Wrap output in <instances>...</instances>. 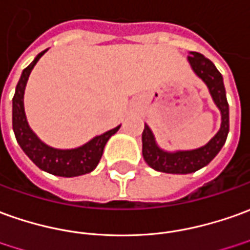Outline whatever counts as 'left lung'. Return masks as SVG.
Masks as SVG:
<instances>
[{"label": "left lung", "mask_w": 250, "mask_h": 250, "mask_svg": "<svg viewBox=\"0 0 250 250\" xmlns=\"http://www.w3.org/2000/svg\"><path fill=\"white\" fill-rule=\"evenodd\" d=\"M189 54L190 56L188 57V62L196 76L207 85L208 91L212 96V101L216 104V107L219 108L222 122L218 133L206 146L194 149H184V151H173V152L165 151L158 146L152 130L146 124L142 135L143 158L149 167L161 173L189 174L200 170L204 166H207L219 154L229 135V103H227L223 77L212 61H209L203 54L196 51H190Z\"/></svg>", "instance_id": "obj_1"}]
</instances>
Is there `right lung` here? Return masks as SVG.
<instances>
[{"instance_id": "add662e5", "label": "right lung", "mask_w": 250, "mask_h": 250, "mask_svg": "<svg viewBox=\"0 0 250 250\" xmlns=\"http://www.w3.org/2000/svg\"><path fill=\"white\" fill-rule=\"evenodd\" d=\"M44 50L35 57V60L23 70L20 80L17 83L15 96L12 99V125L19 146L24 154L35 163L38 167L58 177H77V175L91 173L98 166L103 154L106 143L111 136L117 133L121 125L110 129L102 135L95 136L88 143L77 148L60 149L53 148L43 143L34 130L30 128L25 111H24V91L28 82L31 70L34 69L39 58L46 53Z\"/></svg>"}]
</instances>
